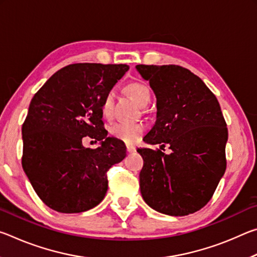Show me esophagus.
<instances>
[{
	"instance_id": "esophagus-1",
	"label": "esophagus",
	"mask_w": 257,
	"mask_h": 257,
	"mask_svg": "<svg viewBox=\"0 0 257 257\" xmlns=\"http://www.w3.org/2000/svg\"><path fill=\"white\" fill-rule=\"evenodd\" d=\"M127 152H129V153H134V152H136V147L133 145H127Z\"/></svg>"
}]
</instances>
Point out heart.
Masks as SVG:
<instances>
[{
  "label": "heart",
  "mask_w": 257,
  "mask_h": 257,
  "mask_svg": "<svg viewBox=\"0 0 257 257\" xmlns=\"http://www.w3.org/2000/svg\"><path fill=\"white\" fill-rule=\"evenodd\" d=\"M128 92L136 99V102L142 106H146L151 101V93L149 88L141 82H134L128 86ZM113 101H114V90L111 89L104 96L101 110L104 115H110L113 108ZM146 125L142 122L130 123L124 121L113 123L110 127V134L116 139H120L127 144H135L141 139L143 133L145 132Z\"/></svg>",
  "instance_id": "b5f03b06"
}]
</instances>
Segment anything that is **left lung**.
I'll use <instances>...</instances> for the list:
<instances>
[{"label":"left lung","mask_w":257,"mask_h":257,"mask_svg":"<svg viewBox=\"0 0 257 257\" xmlns=\"http://www.w3.org/2000/svg\"><path fill=\"white\" fill-rule=\"evenodd\" d=\"M156 97V121L147 144L170 145L171 153L138 149L144 165L139 186L153 210L184 216L201 210L224 175L228 129L215 95L188 69L136 66Z\"/></svg>","instance_id":"8db88e82"}]
</instances>
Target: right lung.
<instances>
[{
  "instance_id": "1",
  "label": "right lung",
  "mask_w": 257,
  "mask_h": 257,
  "mask_svg": "<svg viewBox=\"0 0 257 257\" xmlns=\"http://www.w3.org/2000/svg\"><path fill=\"white\" fill-rule=\"evenodd\" d=\"M128 69L127 64H70L34 95L23 124V168L52 210L85 212L105 196L107 170L127 154L122 142L107 137L101 104ZM85 137L101 145L86 149Z\"/></svg>"
}]
</instances>
